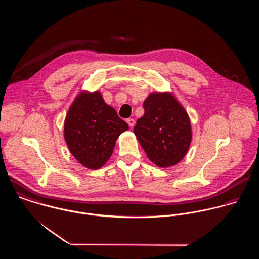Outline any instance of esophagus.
Instances as JSON below:
<instances>
[{
  "label": "esophagus",
  "instance_id": "obj_1",
  "mask_svg": "<svg viewBox=\"0 0 259 259\" xmlns=\"http://www.w3.org/2000/svg\"><path fill=\"white\" fill-rule=\"evenodd\" d=\"M126 122H127V124L130 125V127H133L134 125H135V119H133V118H127L126 119Z\"/></svg>",
  "mask_w": 259,
  "mask_h": 259
}]
</instances>
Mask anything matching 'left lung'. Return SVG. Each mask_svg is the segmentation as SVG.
I'll use <instances>...</instances> for the list:
<instances>
[{"mask_svg": "<svg viewBox=\"0 0 259 259\" xmlns=\"http://www.w3.org/2000/svg\"><path fill=\"white\" fill-rule=\"evenodd\" d=\"M145 113L134 133L149 160L159 167L178 164L192 139L190 119L171 93H151L144 102Z\"/></svg>", "mask_w": 259, "mask_h": 259, "instance_id": "1", "label": "left lung"}]
</instances>
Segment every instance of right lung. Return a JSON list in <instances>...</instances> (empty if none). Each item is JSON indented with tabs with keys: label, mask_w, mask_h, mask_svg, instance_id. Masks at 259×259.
Listing matches in <instances>:
<instances>
[{
	"label": "right lung",
	"mask_w": 259,
	"mask_h": 259,
	"mask_svg": "<svg viewBox=\"0 0 259 259\" xmlns=\"http://www.w3.org/2000/svg\"><path fill=\"white\" fill-rule=\"evenodd\" d=\"M128 130L101 92H80L66 115L64 137L74 158L84 167L99 169L110 159L115 142Z\"/></svg>",
	"instance_id": "obj_1"
}]
</instances>
